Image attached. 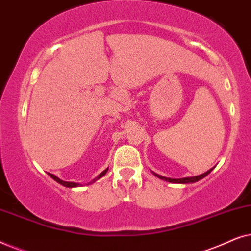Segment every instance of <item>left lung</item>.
<instances>
[{"mask_svg":"<svg viewBox=\"0 0 251 251\" xmlns=\"http://www.w3.org/2000/svg\"><path fill=\"white\" fill-rule=\"evenodd\" d=\"M212 169H214V168H211V169H210V170H208L207 173H204V174H202V175H199V176H195V177H186V178H179V179H175V178H167V177H162V176H160V175H157V174H154V175H155V176L159 177L160 179L167 180V181H169V183L187 184V183H195V181H198V180L202 179V178H204L205 176H207L208 174H210L211 171H212Z\"/></svg>","mask_w":251,"mask_h":251,"instance_id":"1","label":"left lung"}]
</instances>
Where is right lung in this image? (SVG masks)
Masks as SVG:
<instances>
[{
  "mask_svg": "<svg viewBox=\"0 0 251 251\" xmlns=\"http://www.w3.org/2000/svg\"><path fill=\"white\" fill-rule=\"evenodd\" d=\"M107 170H108V169H106V170L102 171V173H101L100 175H99V176H98L97 178H96V179L92 180L91 183H95L96 180L99 179V178H101L102 176H104V175H105L106 173H107ZM49 176H50L51 178H52V179L56 180L57 183H59V184H61V185H64V186H66V187H76V186H80V184H77V183H71V181H64V180H61V179H59V178L56 177V176H54V175H52V174H49Z\"/></svg>",
  "mask_w": 251,
  "mask_h": 251,
  "instance_id": "add662e5",
  "label": "right lung"
}]
</instances>
